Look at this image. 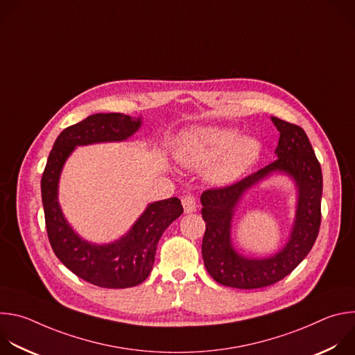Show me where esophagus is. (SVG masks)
<instances>
[{
  "label": "esophagus",
  "instance_id": "obj_1",
  "mask_svg": "<svg viewBox=\"0 0 355 355\" xmlns=\"http://www.w3.org/2000/svg\"><path fill=\"white\" fill-rule=\"evenodd\" d=\"M181 202H182V207H184L185 214H191V212L196 211V200H195V198L192 195H185Z\"/></svg>",
  "mask_w": 355,
  "mask_h": 355
}]
</instances>
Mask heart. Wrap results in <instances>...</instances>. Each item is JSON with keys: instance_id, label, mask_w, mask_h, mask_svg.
I'll use <instances>...</instances> for the list:
<instances>
[{"instance_id": "b5f03b06", "label": "heart", "mask_w": 355, "mask_h": 355, "mask_svg": "<svg viewBox=\"0 0 355 355\" xmlns=\"http://www.w3.org/2000/svg\"><path fill=\"white\" fill-rule=\"evenodd\" d=\"M232 128H193L180 140L177 156L188 167L209 164L207 177L214 184H229L240 178L261 153L256 137H239Z\"/></svg>"}]
</instances>
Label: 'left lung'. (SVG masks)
<instances>
[{
    "label": "left lung",
    "instance_id": "obj_1",
    "mask_svg": "<svg viewBox=\"0 0 355 355\" xmlns=\"http://www.w3.org/2000/svg\"><path fill=\"white\" fill-rule=\"evenodd\" d=\"M279 132L278 159L264 168L222 188L202 192V218L207 223L202 257L209 275L219 284L257 289L272 285L291 274L312 250L320 229L323 177L313 147L300 126L272 116ZM274 171L291 175L298 187V207L290 241L275 257L251 261L234 251L230 230L234 209L242 193Z\"/></svg>",
    "mask_w": 355,
    "mask_h": 355
}]
</instances>
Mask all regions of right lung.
I'll return each instance as SVG.
<instances>
[{
  "mask_svg": "<svg viewBox=\"0 0 355 355\" xmlns=\"http://www.w3.org/2000/svg\"><path fill=\"white\" fill-rule=\"evenodd\" d=\"M140 125V118L123 114H95L66 128L50 151L40 181L47 237L56 257L77 277L101 288H130L148 277L162 234L184 212L181 200L174 196L153 202L123 237L99 245L83 240L69 226L59 207L58 184L76 146L126 140Z\"/></svg>",
  "mask_w": 355,
  "mask_h": 355,
  "instance_id": "add662e5",
  "label": "right lung"
}]
</instances>
